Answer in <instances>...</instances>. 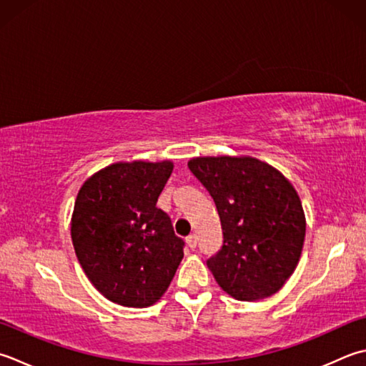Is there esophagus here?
I'll return each instance as SVG.
<instances>
[{
    "label": "esophagus",
    "instance_id": "34e87169",
    "mask_svg": "<svg viewBox=\"0 0 366 366\" xmlns=\"http://www.w3.org/2000/svg\"><path fill=\"white\" fill-rule=\"evenodd\" d=\"M185 241H187V246H189L192 250L197 247V236H195V234H189L187 239H185Z\"/></svg>",
    "mask_w": 366,
    "mask_h": 366
}]
</instances>
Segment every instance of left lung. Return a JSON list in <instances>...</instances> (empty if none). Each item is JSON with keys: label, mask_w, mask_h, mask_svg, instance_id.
<instances>
[{"label": "left lung", "mask_w": 366, "mask_h": 366, "mask_svg": "<svg viewBox=\"0 0 366 366\" xmlns=\"http://www.w3.org/2000/svg\"><path fill=\"white\" fill-rule=\"evenodd\" d=\"M189 168L216 203L222 247L207 268L241 302L271 297L292 276L302 255L306 220L293 185L252 157H199Z\"/></svg>", "instance_id": "obj_1"}]
</instances>
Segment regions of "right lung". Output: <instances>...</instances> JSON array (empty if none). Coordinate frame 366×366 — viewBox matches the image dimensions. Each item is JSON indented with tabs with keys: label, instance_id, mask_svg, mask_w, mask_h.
<instances>
[{
	"label": "right lung",
	"instance_id": "1",
	"mask_svg": "<svg viewBox=\"0 0 366 366\" xmlns=\"http://www.w3.org/2000/svg\"><path fill=\"white\" fill-rule=\"evenodd\" d=\"M173 163H116L93 174L76 198L71 238L95 289L111 302L146 307L160 300L185 242L157 202Z\"/></svg>",
	"mask_w": 366,
	"mask_h": 366
}]
</instances>
